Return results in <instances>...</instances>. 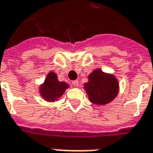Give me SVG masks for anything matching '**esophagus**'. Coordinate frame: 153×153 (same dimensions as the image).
Listing matches in <instances>:
<instances>
[{"mask_svg":"<svg viewBox=\"0 0 153 153\" xmlns=\"http://www.w3.org/2000/svg\"><path fill=\"white\" fill-rule=\"evenodd\" d=\"M72 84H73L74 87H78L79 86V81H78V80H74V81L72 82Z\"/></svg>","mask_w":153,"mask_h":153,"instance_id":"1","label":"esophagus"}]
</instances>
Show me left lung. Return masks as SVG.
<instances>
[{"label": "left lung", "instance_id": "left-lung-1", "mask_svg": "<svg viewBox=\"0 0 153 153\" xmlns=\"http://www.w3.org/2000/svg\"><path fill=\"white\" fill-rule=\"evenodd\" d=\"M88 81L83 88L88 96L90 102L97 106H104L112 102L119 93V82L112 74L105 73L96 69L90 74Z\"/></svg>", "mask_w": 153, "mask_h": 153}]
</instances>
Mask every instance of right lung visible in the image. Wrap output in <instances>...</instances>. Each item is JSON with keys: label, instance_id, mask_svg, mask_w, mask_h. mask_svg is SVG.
<instances>
[{"label": "right lung", "instance_id": "add662e5", "mask_svg": "<svg viewBox=\"0 0 153 153\" xmlns=\"http://www.w3.org/2000/svg\"><path fill=\"white\" fill-rule=\"evenodd\" d=\"M70 88V85L65 82H60L56 74L50 71L47 74L44 82L39 87L41 97L47 102H54L63 96L65 91Z\"/></svg>", "mask_w": 153, "mask_h": 153}]
</instances>
